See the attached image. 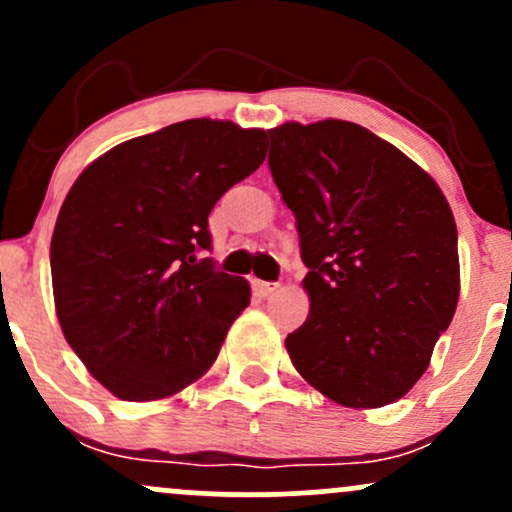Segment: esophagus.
<instances>
[{
	"label": "esophagus",
	"instance_id": "esophagus-1",
	"mask_svg": "<svg viewBox=\"0 0 512 512\" xmlns=\"http://www.w3.org/2000/svg\"><path fill=\"white\" fill-rule=\"evenodd\" d=\"M279 289V284H274V281H252V291H255V296L260 298H267L272 296V293Z\"/></svg>",
	"mask_w": 512,
	"mask_h": 512
}]
</instances>
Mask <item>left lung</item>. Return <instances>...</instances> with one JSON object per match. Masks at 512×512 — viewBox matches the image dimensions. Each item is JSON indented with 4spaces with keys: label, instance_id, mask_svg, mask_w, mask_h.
<instances>
[{
    "label": "left lung",
    "instance_id": "left-lung-1",
    "mask_svg": "<svg viewBox=\"0 0 512 512\" xmlns=\"http://www.w3.org/2000/svg\"><path fill=\"white\" fill-rule=\"evenodd\" d=\"M269 170L296 216L308 320L293 366L332 402H397L431 363L460 298L452 209L436 180L354 122L269 129Z\"/></svg>",
    "mask_w": 512,
    "mask_h": 512
}]
</instances>
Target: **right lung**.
I'll return each mask as SVG.
<instances>
[{
  "label": "right lung",
  "instance_id": "right-lung-1",
  "mask_svg": "<svg viewBox=\"0 0 512 512\" xmlns=\"http://www.w3.org/2000/svg\"><path fill=\"white\" fill-rule=\"evenodd\" d=\"M264 156L262 129L202 117L117 144L76 178L52 233V293L64 339L115 397H170L216 361L250 284L199 252L214 204Z\"/></svg>",
  "mask_w": 512,
  "mask_h": 512
}]
</instances>
